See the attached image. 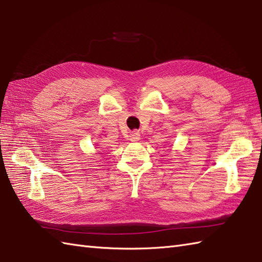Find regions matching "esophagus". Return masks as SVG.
Wrapping results in <instances>:
<instances>
[{
    "label": "esophagus",
    "mask_w": 262,
    "mask_h": 262,
    "mask_svg": "<svg viewBox=\"0 0 262 262\" xmlns=\"http://www.w3.org/2000/svg\"><path fill=\"white\" fill-rule=\"evenodd\" d=\"M140 138H141V135H140V133H137V132H133V133H130L129 136H128V140H129L130 142H137Z\"/></svg>",
    "instance_id": "1"
}]
</instances>
